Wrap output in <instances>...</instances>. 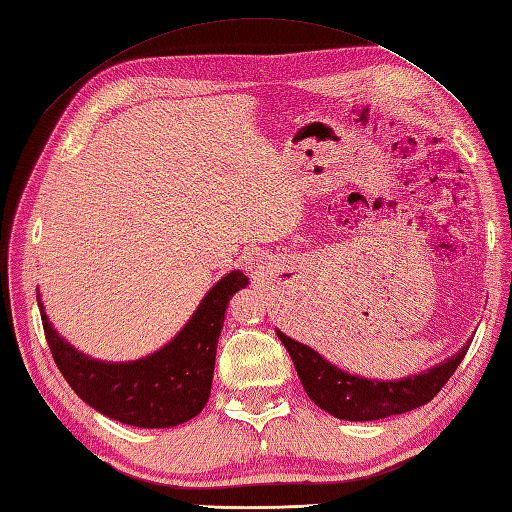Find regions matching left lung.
Returning <instances> with one entry per match:
<instances>
[{
  "label": "left lung",
  "mask_w": 512,
  "mask_h": 512,
  "mask_svg": "<svg viewBox=\"0 0 512 512\" xmlns=\"http://www.w3.org/2000/svg\"><path fill=\"white\" fill-rule=\"evenodd\" d=\"M276 334L286 347V352L291 354L297 376L302 380L310 400L326 413L345 421H376L391 415H402L428 404L443 389L445 382L452 378V373L460 365V360L465 358L473 341L467 339V343L454 356L445 358L443 363L426 371L415 373V376L378 380L354 376V373L332 365L313 347L291 339L280 330H276Z\"/></svg>",
  "instance_id": "obj_1"
}]
</instances>
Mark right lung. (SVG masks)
<instances>
[{"instance_id": "obj_1", "label": "right lung", "mask_w": 512, "mask_h": 512, "mask_svg": "<svg viewBox=\"0 0 512 512\" xmlns=\"http://www.w3.org/2000/svg\"><path fill=\"white\" fill-rule=\"evenodd\" d=\"M247 284L243 271L226 273L167 345L126 363H106L76 350L52 326L41 293L36 299L49 350L82 402L134 428H173L197 417L206 406L228 302Z\"/></svg>"}]
</instances>
